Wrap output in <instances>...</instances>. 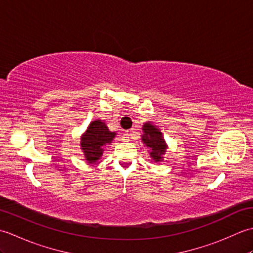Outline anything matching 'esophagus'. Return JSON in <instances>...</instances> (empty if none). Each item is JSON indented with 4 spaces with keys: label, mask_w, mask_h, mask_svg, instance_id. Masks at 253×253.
I'll return each instance as SVG.
<instances>
[{
    "label": "esophagus",
    "mask_w": 253,
    "mask_h": 253,
    "mask_svg": "<svg viewBox=\"0 0 253 253\" xmlns=\"http://www.w3.org/2000/svg\"><path fill=\"white\" fill-rule=\"evenodd\" d=\"M129 136H130L129 132H128V131L125 132V133H124V136H123V140L124 141H128V140H129V138H130Z\"/></svg>",
    "instance_id": "esophagus-1"
}]
</instances>
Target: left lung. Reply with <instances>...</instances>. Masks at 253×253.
<instances>
[{
  "instance_id": "obj_1",
  "label": "left lung",
  "mask_w": 253,
  "mask_h": 253,
  "mask_svg": "<svg viewBox=\"0 0 253 253\" xmlns=\"http://www.w3.org/2000/svg\"><path fill=\"white\" fill-rule=\"evenodd\" d=\"M142 129L144 131L142 141L151 150L150 155L154 160V162H159V161L162 160V154L165 153L166 150V144L162 138V132L149 123L143 126Z\"/></svg>"
}]
</instances>
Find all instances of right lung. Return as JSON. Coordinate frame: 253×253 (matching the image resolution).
Here are the masks:
<instances>
[{
	"label": "right lung",
	"instance_id": "1",
	"mask_svg": "<svg viewBox=\"0 0 253 253\" xmlns=\"http://www.w3.org/2000/svg\"><path fill=\"white\" fill-rule=\"evenodd\" d=\"M115 135V132L109 130L104 122L93 121L91 123L80 143L85 160L89 163H93L99 160L103 153V147L107 143H111Z\"/></svg>",
	"mask_w": 253,
	"mask_h": 253
}]
</instances>
